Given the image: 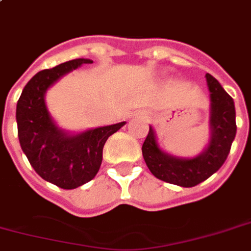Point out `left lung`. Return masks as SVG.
<instances>
[{
    "instance_id": "8db88e82",
    "label": "left lung",
    "mask_w": 251,
    "mask_h": 251,
    "mask_svg": "<svg viewBox=\"0 0 251 251\" xmlns=\"http://www.w3.org/2000/svg\"><path fill=\"white\" fill-rule=\"evenodd\" d=\"M205 77L210 92V141L201 154L182 158L163 151L150 126L142 155L151 174L161 181L182 187L196 186L213 176L229 155L237 133L234 101L211 74L206 73Z\"/></svg>"
}]
</instances>
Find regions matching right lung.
Segmentation results:
<instances>
[{"label":"right lung","mask_w":251,"mask_h":251,"mask_svg":"<svg viewBox=\"0 0 251 251\" xmlns=\"http://www.w3.org/2000/svg\"><path fill=\"white\" fill-rule=\"evenodd\" d=\"M92 59L77 58L41 70L26 83L17 102L16 120L22 151L41 178L61 189H75L100 170L103 145L126 122L69 133L55 125L45 102L48 89L65 74Z\"/></svg>","instance_id":"1"}]
</instances>
